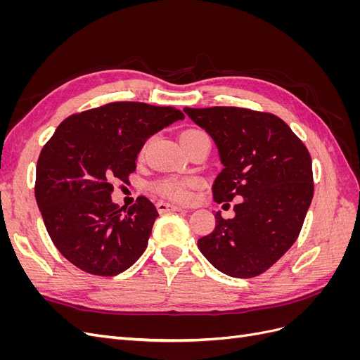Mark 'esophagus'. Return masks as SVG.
Returning a JSON list of instances; mask_svg holds the SVG:
<instances>
[{
	"mask_svg": "<svg viewBox=\"0 0 360 360\" xmlns=\"http://www.w3.org/2000/svg\"><path fill=\"white\" fill-rule=\"evenodd\" d=\"M158 210L160 213H174V212H183V207L180 205H176V204H171V202H163V201H159L156 204Z\"/></svg>",
	"mask_w": 360,
	"mask_h": 360,
	"instance_id": "1",
	"label": "esophagus"
}]
</instances>
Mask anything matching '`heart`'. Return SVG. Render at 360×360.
<instances>
[{
	"label": "heart",
	"instance_id": "1",
	"mask_svg": "<svg viewBox=\"0 0 360 360\" xmlns=\"http://www.w3.org/2000/svg\"><path fill=\"white\" fill-rule=\"evenodd\" d=\"M195 134H200V130H184L180 138ZM143 151L144 148L141 150V153H143ZM197 184L198 181L195 179H168L156 183L155 188L159 193L165 195V197L174 198L177 201H188L192 197V191L197 188Z\"/></svg>",
	"mask_w": 360,
	"mask_h": 360
}]
</instances>
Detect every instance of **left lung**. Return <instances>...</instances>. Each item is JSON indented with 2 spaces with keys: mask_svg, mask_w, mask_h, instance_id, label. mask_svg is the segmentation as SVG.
I'll return each instance as SVG.
<instances>
[{
  "mask_svg": "<svg viewBox=\"0 0 360 360\" xmlns=\"http://www.w3.org/2000/svg\"><path fill=\"white\" fill-rule=\"evenodd\" d=\"M183 111L219 151L224 169L213 200H238L233 219L214 214L213 233L198 240L201 254L228 276H258L299 237L314 195L309 151L274 114L234 106Z\"/></svg>",
  "mask_w": 360,
  "mask_h": 360,
  "instance_id": "1",
  "label": "left lung"
}]
</instances>
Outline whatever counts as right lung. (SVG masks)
<instances>
[{
	"label": "right lung",
	"instance_id": "1",
	"mask_svg": "<svg viewBox=\"0 0 360 360\" xmlns=\"http://www.w3.org/2000/svg\"><path fill=\"white\" fill-rule=\"evenodd\" d=\"M183 118L172 106L114 102L57 127L40 151L34 192L51 240L73 266L115 276L143 255L159 213L146 197L120 209L112 181L127 183L146 141Z\"/></svg>",
	"mask_w": 360,
	"mask_h": 360
}]
</instances>
